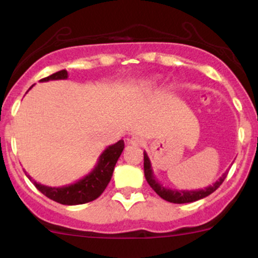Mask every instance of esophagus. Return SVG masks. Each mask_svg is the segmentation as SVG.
Instances as JSON below:
<instances>
[{"mask_svg": "<svg viewBox=\"0 0 258 258\" xmlns=\"http://www.w3.org/2000/svg\"><path fill=\"white\" fill-rule=\"evenodd\" d=\"M130 143L132 146H143L145 145V140L138 136H132L131 140H130Z\"/></svg>", "mask_w": 258, "mask_h": 258, "instance_id": "obj_1", "label": "esophagus"}]
</instances>
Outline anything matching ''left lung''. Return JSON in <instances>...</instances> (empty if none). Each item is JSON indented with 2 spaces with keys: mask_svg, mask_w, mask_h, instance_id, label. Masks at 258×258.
<instances>
[{
  "mask_svg": "<svg viewBox=\"0 0 258 258\" xmlns=\"http://www.w3.org/2000/svg\"><path fill=\"white\" fill-rule=\"evenodd\" d=\"M145 156V159H143V168H145V177L147 183L150 184L151 188L156 191L162 199L167 200L169 203H174V204H184V203H193L197 202V200L203 199V198L208 197L211 193L216 190L219 186L221 185L222 181L225 180L227 175V170L219 178V180H216L213 185H209L208 188L205 189H198V190H177V189H169L165 188V186L162 185L161 183H158L156 177L153 175V170H152L151 161L148 158L147 153H143Z\"/></svg>",
  "mask_w": 258,
  "mask_h": 258,
  "instance_id": "8db88e82",
  "label": "left lung"
}]
</instances>
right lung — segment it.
Instances as JSON below:
<instances>
[{
    "instance_id": "1",
    "label": "right lung",
    "mask_w": 258,
    "mask_h": 258,
    "mask_svg": "<svg viewBox=\"0 0 258 258\" xmlns=\"http://www.w3.org/2000/svg\"><path fill=\"white\" fill-rule=\"evenodd\" d=\"M67 70H60V72L54 73V74L44 78L40 81L61 80L67 79ZM123 148L124 142L122 140L118 141L115 145L108 146L106 150L102 152L101 156L99 157V161H97V164L95 165L94 169L83 179L78 180L77 183L69 184V185L58 186V188L56 186H47L37 183L27 173L26 175L36 185V188L40 193H43L45 197L54 200V202L60 203L63 205L85 204V203L97 199L102 194V191L106 189L107 184L110 183L111 177H112L117 159L120 158Z\"/></svg>"
}]
</instances>
